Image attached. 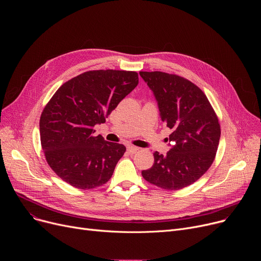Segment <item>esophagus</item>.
Returning <instances> with one entry per match:
<instances>
[{
    "mask_svg": "<svg viewBox=\"0 0 261 261\" xmlns=\"http://www.w3.org/2000/svg\"><path fill=\"white\" fill-rule=\"evenodd\" d=\"M138 150H139V148L136 147V146H132V145H128V146H127V151H128V153L131 154V155L135 154Z\"/></svg>",
    "mask_w": 261,
    "mask_h": 261,
    "instance_id": "esophagus-1",
    "label": "esophagus"
}]
</instances>
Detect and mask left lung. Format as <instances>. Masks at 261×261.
<instances>
[{
	"mask_svg": "<svg viewBox=\"0 0 261 261\" xmlns=\"http://www.w3.org/2000/svg\"><path fill=\"white\" fill-rule=\"evenodd\" d=\"M139 74L154 93L172 143L166 155L155 152L153 166L141 174L164 190L182 189L214 162L221 135L218 117L204 93L190 81L161 71Z\"/></svg>",
	"mask_w": 261,
	"mask_h": 261,
	"instance_id": "1",
	"label": "left lung"
}]
</instances>
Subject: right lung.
I'll return each mask as SVG.
<instances>
[{
    "label": "right lung",
    "instance_id": "1",
    "mask_svg": "<svg viewBox=\"0 0 261 261\" xmlns=\"http://www.w3.org/2000/svg\"><path fill=\"white\" fill-rule=\"evenodd\" d=\"M137 85L135 71L108 69L85 72L58 89L39 125L46 161L59 177L84 190L109 180L126 147L95 136L94 127Z\"/></svg>",
    "mask_w": 261,
    "mask_h": 261
}]
</instances>
